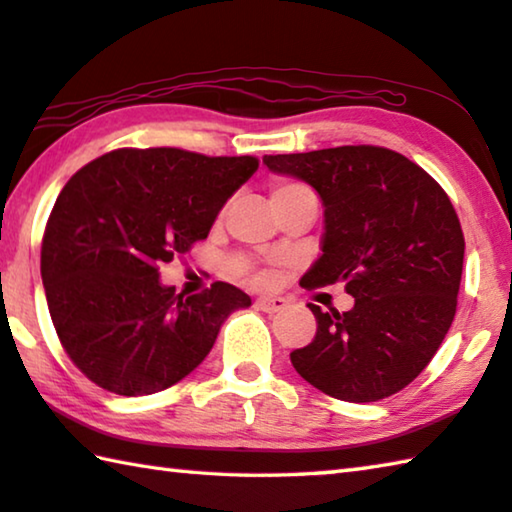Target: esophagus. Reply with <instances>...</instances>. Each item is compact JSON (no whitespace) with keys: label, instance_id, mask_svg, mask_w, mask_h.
I'll return each mask as SVG.
<instances>
[{"label":"esophagus","instance_id":"1","mask_svg":"<svg viewBox=\"0 0 512 512\" xmlns=\"http://www.w3.org/2000/svg\"><path fill=\"white\" fill-rule=\"evenodd\" d=\"M257 306L266 313H275V311H282L286 306V300L284 297H268V295H262L257 297Z\"/></svg>","mask_w":512,"mask_h":512}]
</instances>
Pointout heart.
<instances>
[{
  "mask_svg": "<svg viewBox=\"0 0 512 512\" xmlns=\"http://www.w3.org/2000/svg\"><path fill=\"white\" fill-rule=\"evenodd\" d=\"M286 201H313L315 203V194L306 188L304 183H295V181H282L273 185L271 192V203H286ZM239 271H246V264H237ZM257 282H268V275H255Z\"/></svg>",
  "mask_w": 512,
  "mask_h": 512,
  "instance_id": "1",
  "label": "heart"
}]
</instances>
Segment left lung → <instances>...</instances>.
<instances>
[{"label": "left lung", "instance_id": "left-lung-1", "mask_svg": "<svg viewBox=\"0 0 512 512\" xmlns=\"http://www.w3.org/2000/svg\"><path fill=\"white\" fill-rule=\"evenodd\" d=\"M264 165L322 201V255L300 284L342 282L353 297L345 313L309 304L318 331L291 353L295 371L349 403L401 392L457 313L466 241L448 194L423 167L374 145L264 156Z\"/></svg>", "mask_w": 512, "mask_h": 512}]
</instances>
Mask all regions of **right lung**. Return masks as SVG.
I'll return each instance as SVG.
<instances>
[{"label":"right lung","mask_w":512,"mask_h":512,"mask_svg":"<svg viewBox=\"0 0 512 512\" xmlns=\"http://www.w3.org/2000/svg\"><path fill=\"white\" fill-rule=\"evenodd\" d=\"M257 167L253 156L116 150L64 185L44 230L42 284L64 351L98 387H172L201 365L228 315L250 306L226 282L176 295L159 266L208 237Z\"/></svg>","instance_id":"obj_1"}]
</instances>
